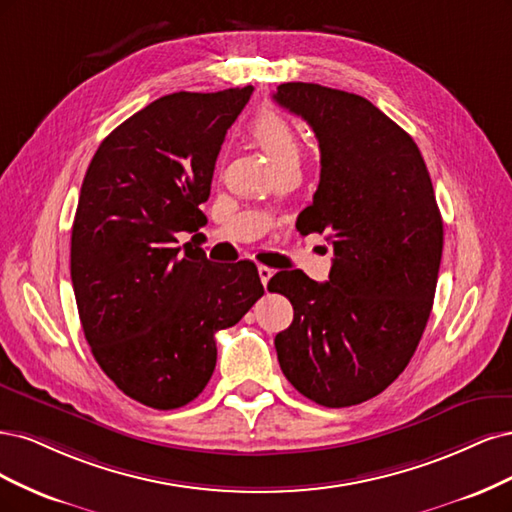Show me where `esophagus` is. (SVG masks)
<instances>
[{"mask_svg":"<svg viewBox=\"0 0 512 512\" xmlns=\"http://www.w3.org/2000/svg\"><path fill=\"white\" fill-rule=\"evenodd\" d=\"M257 272H259V278H261L263 287H266V285L270 283V278L274 276V270H272V268H268V266H259V268H257Z\"/></svg>","mask_w":512,"mask_h":512,"instance_id":"obj_1","label":"esophagus"}]
</instances>
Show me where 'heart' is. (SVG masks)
<instances>
[{"mask_svg": "<svg viewBox=\"0 0 512 512\" xmlns=\"http://www.w3.org/2000/svg\"><path fill=\"white\" fill-rule=\"evenodd\" d=\"M249 134L259 144L261 151L266 153L272 166H278V163L289 159H298L300 155L298 136H295L291 123L285 117H280L278 112H259L249 125Z\"/></svg>", "mask_w": 512, "mask_h": 512, "instance_id": "obj_1", "label": "heart"}]
</instances>
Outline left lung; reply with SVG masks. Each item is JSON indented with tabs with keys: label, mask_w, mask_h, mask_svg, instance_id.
Returning <instances> with one entry per match:
<instances>
[{
	"label": "left lung",
	"mask_w": 512,
	"mask_h": 512,
	"mask_svg": "<svg viewBox=\"0 0 512 512\" xmlns=\"http://www.w3.org/2000/svg\"><path fill=\"white\" fill-rule=\"evenodd\" d=\"M274 102L319 140L321 180L298 229L334 246L327 283L300 270L270 280L293 306L278 364L312 402L361 404L404 372L430 319L442 257L432 178L415 140L366 97L285 82Z\"/></svg>",
	"instance_id": "left-lung-1"
}]
</instances>
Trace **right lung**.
<instances>
[{
    "instance_id": "right-lung-1",
    "label": "right lung",
    "mask_w": 512,
    "mask_h": 512,
    "mask_svg": "<svg viewBox=\"0 0 512 512\" xmlns=\"http://www.w3.org/2000/svg\"><path fill=\"white\" fill-rule=\"evenodd\" d=\"M253 87L163 95L97 148L72 225L82 332L110 381L157 410L189 404L217 366L219 329L263 295L255 263L212 266L176 246L206 217L214 163Z\"/></svg>"
}]
</instances>
